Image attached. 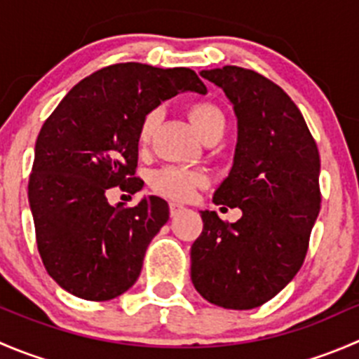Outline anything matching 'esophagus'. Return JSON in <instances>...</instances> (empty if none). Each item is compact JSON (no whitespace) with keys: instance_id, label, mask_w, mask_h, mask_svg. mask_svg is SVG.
<instances>
[{"instance_id":"1","label":"esophagus","mask_w":359,"mask_h":359,"mask_svg":"<svg viewBox=\"0 0 359 359\" xmlns=\"http://www.w3.org/2000/svg\"><path fill=\"white\" fill-rule=\"evenodd\" d=\"M182 212H186V206L179 205V203H170V215L177 217V215H180Z\"/></svg>"}]
</instances>
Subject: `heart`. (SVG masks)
Wrapping results in <instances>:
<instances>
[{
	"label": "heart",
	"mask_w": 359,
	"mask_h": 359,
	"mask_svg": "<svg viewBox=\"0 0 359 359\" xmlns=\"http://www.w3.org/2000/svg\"><path fill=\"white\" fill-rule=\"evenodd\" d=\"M187 116H189L191 123H193V126L200 133L203 140L210 139V137H220L224 128H226L224 112L213 102L200 100V102L191 104L189 109H187ZM154 125H156V116H154V112H149L139 126L137 140H139L140 147H146L151 142ZM203 180L205 179L196 170L180 168V166H165V168L153 173L151 187L161 196L182 201L189 200L193 196L194 191L203 184Z\"/></svg>",
	"instance_id": "b5f03b06"
}]
</instances>
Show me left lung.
<instances>
[{
	"label": "left lung",
	"mask_w": 359,
	"mask_h": 359,
	"mask_svg": "<svg viewBox=\"0 0 359 359\" xmlns=\"http://www.w3.org/2000/svg\"><path fill=\"white\" fill-rule=\"evenodd\" d=\"M224 90L238 118L229 177L215 205L241 208L234 224L201 212L191 280L224 309H253L278 295L306 259L320 213V153L302 112L266 76L236 66L201 71Z\"/></svg>",
	"instance_id": "left-lung-1"
}]
</instances>
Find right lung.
Returning <instances> with one entry per match:
<instances>
[{"instance_id": "add662e5", "label": "right lung", "mask_w": 359, "mask_h": 359, "mask_svg": "<svg viewBox=\"0 0 359 359\" xmlns=\"http://www.w3.org/2000/svg\"><path fill=\"white\" fill-rule=\"evenodd\" d=\"M187 90L206 92L187 67L112 64L72 86L43 123L27 196L43 266L66 292L104 302L137 281L168 205L149 196L111 206L106 194L142 189L135 177L140 123Z\"/></svg>"}]
</instances>
